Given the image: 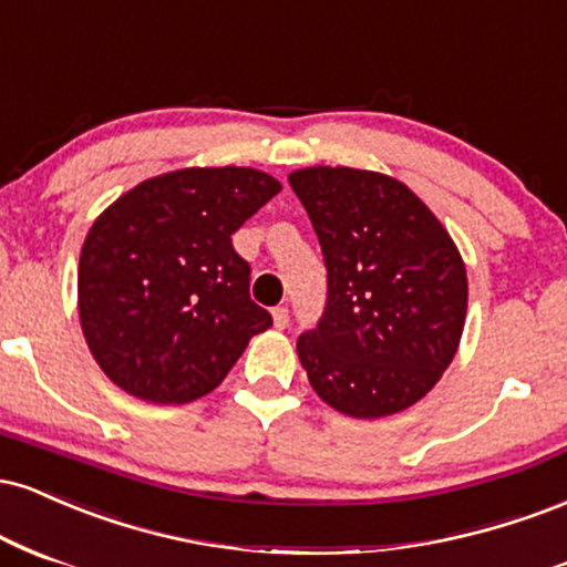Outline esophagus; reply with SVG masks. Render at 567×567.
Masks as SVG:
<instances>
[{
    "label": "esophagus",
    "mask_w": 567,
    "mask_h": 567,
    "mask_svg": "<svg viewBox=\"0 0 567 567\" xmlns=\"http://www.w3.org/2000/svg\"><path fill=\"white\" fill-rule=\"evenodd\" d=\"M272 323H276V329H286V326H289V308H286V305L272 308Z\"/></svg>",
    "instance_id": "1"
}]
</instances>
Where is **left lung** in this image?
<instances>
[{
    "mask_svg": "<svg viewBox=\"0 0 567 567\" xmlns=\"http://www.w3.org/2000/svg\"><path fill=\"white\" fill-rule=\"evenodd\" d=\"M326 262V308L297 339L312 390L339 414L414 405L454 361L467 270L416 193L379 172L310 166L289 175Z\"/></svg>",
    "mask_w": 567,
    "mask_h": 567,
    "instance_id": "1",
    "label": "left lung"
}]
</instances>
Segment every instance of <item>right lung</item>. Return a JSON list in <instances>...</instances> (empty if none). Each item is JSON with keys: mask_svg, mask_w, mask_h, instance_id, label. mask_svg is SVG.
Masks as SVG:
<instances>
[{"mask_svg": "<svg viewBox=\"0 0 567 567\" xmlns=\"http://www.w3.org/2000/svg\"><path fill=\"white\" fill-rule=\"evenodd\" d=\"M278 190L246 166H193L145 179L95 219L79 257V318L113 384L148 403H190L270 329L230 236Z\"/></svg>", "mask_w": 567, "mask_h": 567, "instance_id": "1", "label": "right lung"}]
</instances>
